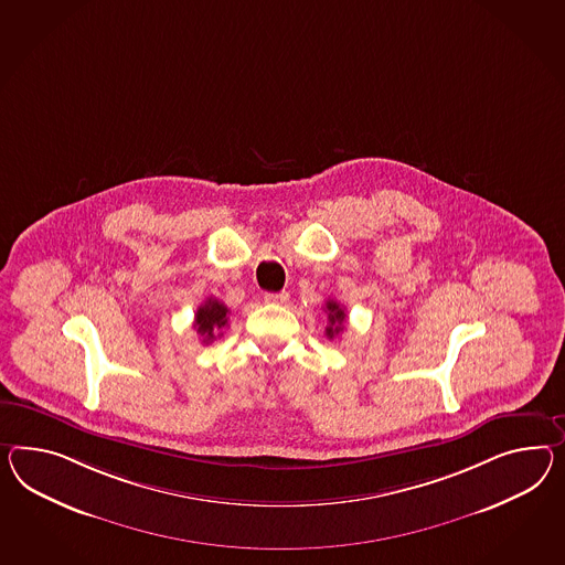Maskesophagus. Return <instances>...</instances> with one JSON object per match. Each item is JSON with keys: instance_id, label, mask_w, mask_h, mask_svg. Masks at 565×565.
<instances>
[{"instance_id": "34e87169", "label": "esophagus", "mask_w": 565, "mask_h": 565, "mask_svg": "<svg viewBox=\"0 0 565 565\" xmlns=\"http://www.w3.org/2000/svg\"><path fill=\"white\" fill-rule=\"evenodd\" d=\"M264 301L273 305L287 303V301H289V292H285V290H282V292H266V295H264Z\"/></svg>"}]
</instances>
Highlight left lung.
Masks as SVG:
<instances>
[{"mask_svg": "<svg viewBox=\"0 0 565 565\" xmlns=\"http://www.w3.org/2000/svg\"><path fill=\"white\" fill-rule=\"evenodd\" d=\"M326 313H328V326H326V335L333 340L335 335H340L342 330H344V321H347V311H344V307L338 303V301H333L330 299L328 303H326Z\"/></svg>", "mask_w": 565, "mask_h": 565, "instance_id": "obj_1", "label": "left lung"}]
</instances>
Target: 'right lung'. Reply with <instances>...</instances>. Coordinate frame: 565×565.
Returning a JSON list of instances; mask_svg holds the SVG:
<instances>
[{
    "mask_svg": "<svg viewBox=\"0 0 565 565\" xmlns=\"http://www.w3.org/2000/svg\"><path fill=\"white\" fill-rule=\"evenodd\" d=\"M227 305L221 303L215 297H209L194 316V330L203 338V344H211L223 335V330L227 328Z\"/></svg>",
    "mask_w": 565,
    "mask_h": 565,
    "instance_id": "obj_1",
    "label": "right lung"
}]
</instances>
